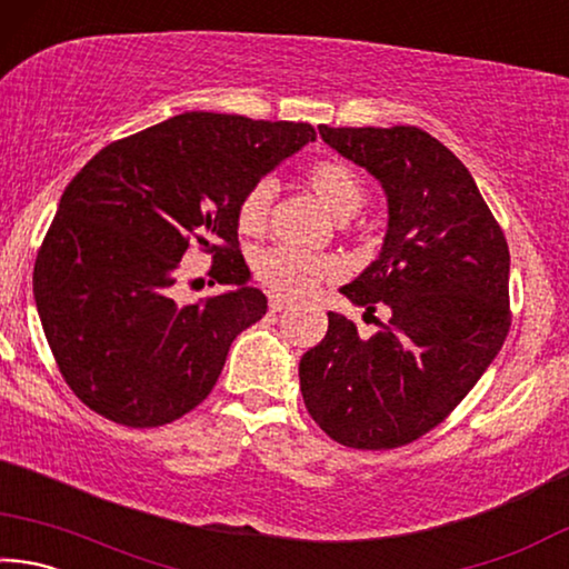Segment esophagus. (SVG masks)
I'll list each match as a JSON object with an SVG mask.
<instances>
[{
	"label": "esophagus",
	"mask_w": 569,
	"mask_h": 569,
	"mask_svg": "<svg viewBox=\"0 0 569 569\" xmlns=\"http://www.w3.org/2000/svg\"><path fill=\"white\" fill-rule=\"evenodd\" d=\"M268 308H271L273 313H281V311H286V308H291V301L283 296H271L268 298Z\"/></svg>",
	"instance_id": "obj_1"
}]
</instances>
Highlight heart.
Returning a JSON list of instances; mask_svg holds the SVG:
<instances>
[{
  "mask_svg": "<svg viewBox=\"0 0 569 569\" xmlns=\"http://www.w3.org/2000/svg\"><path fill=\"white\" fill-rule=\"evenodd\" d=\"M306 188L313 198L329 210L336 220H349L356 216L366 200V188L351 166L341 160H321L306 172ZM273 198V186L268 180L256 182L238 206L240 233L256 236L266 228L268 206ZM253 273L276 296L301 298L313 291L321 281H329L339 273V266L331 258H319L301 250L276 246L266 248L253 258Z\"/></svg>",
  "mask_w": 569,
  "mask_h": 569,
  "instance_id": "1",
  "label": "heart"
}]
</instances>
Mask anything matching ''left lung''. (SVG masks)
I'll return each mask as SVG.
<instances>
[{"label":"left lung","mask_w":569,"mask_h":569,"mask_svg":"<svg viewBox=\"0 0 569 569\" xmlns=\"http://www.w3.org/2000/svg\"><path fill=\"white\" fill-rule=\"evenodd\" d=\"M323 142L379 180L387 236L377 261L341 286L353 306L387 303L371 339L329 313L298 363L313 421L353 449H393L455 411L509 331V248L475 178L411 124L319 128Z\"/></svg>","instance_id":"1"}]
</instances>
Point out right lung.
<instances>
[{"mask_svg": "<svg viewBox=\"0 0 569 569\" xmlns=\"http://www.w3.org/2000/svg\"><path fill=\"white\" fill-rule=\"evenodd\" d=\"M316 140L308 122L182 112L100 150L64 188L34 263V301L64 381L132 429L196 409L268 301L248 286L238 206ZM196 242L228 292L180 305L171 286Z\"/></svg>", "mask_w": 569, "mask_h": 569, "instance_id": "obj_1", "label": "right lung"}]
</instances>
